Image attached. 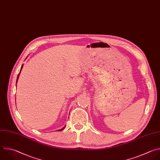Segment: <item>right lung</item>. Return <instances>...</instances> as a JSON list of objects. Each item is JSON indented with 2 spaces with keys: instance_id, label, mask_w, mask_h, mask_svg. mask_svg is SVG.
Returning <instances> with one entry per match:
<instances>
[{
  "instance_id": "obj_1",
  "label": "right lung",
  "mask_w": 160,
  "mask_h": 160,
  "mask_svg": "<svg viewBox=\"0 0 160 160\" xmlns=\"http://www.w3.org/2000/svg\"><path fill=\"white\" fill-rule=\"evenodd\" d=\"M22 67H23V65H22V66H21V70H20V72H19V73L18 74V77H17V80H16V85H17V83H18V79H19V75H20V73H21V70H22ZM65 127H66V126H64L62 129H58V130H57V131H62V130H63L65 128Z\"/></svg>"
}]
</instances>
